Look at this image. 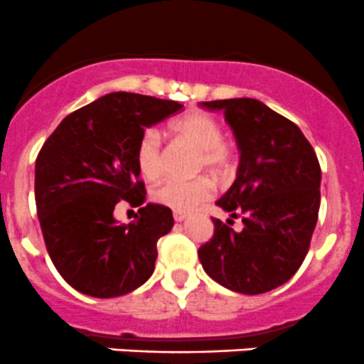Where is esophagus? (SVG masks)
<instances>
[{"label":"esophagus","instance_id":"1","mask_svg":"<svg viewBox=\"0 0 364 364\" xmlns=\"http://www.w3.org/2000/svg\"><path fill=\"white\" fill-rule=\"evenodd\" d=\"M186 218H187L186 212H178V210L173 212V219H175V221H183V219H186Z\"/></svg>","mask_w":364,"mask_h":364}]
</instances>
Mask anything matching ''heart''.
<instances>
[{
    "instance_id": "b5f03b06",
    "label": "heart",
    "mask_w": 364,
    "mask_h": 364,
    "mask_svg": "<svg viewBox=\"0 0 364 364\" xmlns=\"http://www.w3.org/2000/svg\"><path fill=\"white\" fill-rule=\"evenodd\" d=\"M177 136L198 149V170L207 168L214 175H223L232 166V150L223 139V129L215 118L201 111H191L171 124ZM136 166L139 173L149 181H156L164 170L163 139L156 129H146L136 146ZM214 183L207 177H196L193 181L168 178L154 189L152 198L156 203L173 210L186 212L198 203L210 198Z\"/></svg>"
}]
</instances>
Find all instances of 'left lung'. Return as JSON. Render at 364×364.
Returning a JSON list of instances; mask_svg holds the SVG:
<instances>
[{
  "mask_svg": "<svg viewBox=\"0 0 364 364\" xmlns=\"http://www.w3.org/2000/svg\"><path fill=\"white\" fill-rule=\"evenodd\" d=\"M223 111L240 150L235 182L215 201L242 230L212 218L198 250L205 272L233 292L257 296L289 282L308 255L320 207V164L294 122L257 99L201 102Z\"/></svg>",
  "mask_w": 364,
  "mask_h": 364,
  "instance_id": "obj_1",
  "label": "left lung"
}]
</instances>
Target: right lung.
I'll list each match as a JSON object with an SVG mask.
<instances>
[{"label":"right lung","mask_w":364,"mask_h":364,"mask_svg":"<svg viewBox=\"0 0 364 364\" xmlns=\"http://www.w3.org/2000/svg\"><path fill=\"white\" fill-rule=\"evenodd\" d=\"M175 100L114 92L65 117L35 161V201L46 247L61 278L86 296H125L152 276L171 210L149 203L131 225L118 205L139 207L145 183L136 146L146 127L182 111Z\"/></svg>","instance_id":"add662e5"}]
</instances>
